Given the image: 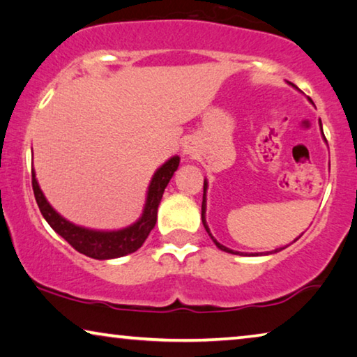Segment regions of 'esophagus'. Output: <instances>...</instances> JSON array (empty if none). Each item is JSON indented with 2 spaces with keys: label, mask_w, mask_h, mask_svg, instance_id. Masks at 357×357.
I'll use <instances>...</instances> for the list:
<instances>
[{
  "label": "esophagus",
  "mask_w": 357,
  "mask_h": 357,
  "mask_svg": "<svg viewBox=\"0 0 357 357\" xmlns=\"http://www.w3.org/2000/svg\"><path fill=\"white\" fill-rule=\"evenodd\" d=\"M183 153H185V155H191V153H193V146H191L188 142H186V144L183 145Z\"/></svg>",
  "instance_id": "esophagus-1"
}]
</instances>
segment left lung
<instances>
[{"label":"left lung","instance_id":"1","mask_svg":"<svg viewBox=\"0 0 357 357\" xmlns=\"http://www.w3.org/2000/svg\"><path fill=\"white\" fill-rule=\"evenodd\" d=\"M290 86L292 87H297L295 84H292V83H289ZM319 126H321V130H322V124H321V119H319ZM322 135H324V132H322ZM326 139V137H324ZM206 191H207V180H204V195H202V207H201V218H202V225H204V228H206V231L209 233V236H211V239L213 241V243H215V245L220 250H223V252H228V254H234V255H261V254H243V252H238V250H231V249H228V248H225L223 244H220L218 243V241L213 238L212 236V233H211V229H209V227H207V222H206ZM298 239V238H297ZM284 248H279V249H276V250H271V252H266L265 255H268V254H276V252H279V250H282Z\"/></svg>","mask_w":357,"mask_h":357}]
</instances>
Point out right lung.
<instances>
[{"label": "right lung", "mask_w": 357, "mask_h": 357, "mask_svg": "<svg viewBox=\"0 0 357 357\" xmlns=\"http://www.w3.org/2000/svg\"><path fill=\"white\" fill-rule=\"evenodd\" d=\"M180 162L178 156H172L162 166L158 169L155 175L151 177L150 186L146 191V201L144 212L139 220L129 225L123 229H113V231H103V229H91L79 227L68 222L60 213L49 204L46 196L38 185L35 169L31 171V185L38 207L46 218V222L51 225V228L57 234L67 241V243L75 248L79 254H84L91 259L96 260H109L132 254L137 249L142 248L145 243L148 234L156 225L158 217V206H160L164 190L167 183L171 182L174 172L177 171Z\"/></svg>", "instance_id": "add662e5"}]
</instances>
